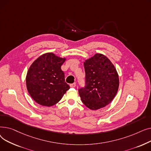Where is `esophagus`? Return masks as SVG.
I'll return each mask as SVG.
<instances>
[{
	"mask_svg": "<svg viewBox=\"0 0 151 151\" xmlns=\"http://www.w3.org/2000/svg\"><path fill=\"white\" fill-rule=\"evenodd\" d=\"M70 86L71 88H75V86H76V83H72V84H70Z\"/></svg>",
	"mask_w": 151,
	"mask_h": 151,
	"instance_id": "1",
	"label": "esophagus"
}]
</instances>
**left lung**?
I'll list each match as a JSON object with an SVG mask.
<instances>
[{
    "instance_id": "1",
    "label": "left lung",
    "mask_w": 151,
    "mask_h": 151,
    "mask_svg": "<svg viewBox=\"0 0 151 151\" xmlns=\"http://www.w3.org/2000/svg\"><path fill=\"white\" fill-rule=\"evenodd\" d=\"M85 86L78 89L81 100L92 110L104 108L117 92L119 80L113 63L101 54H96L84 62Z\"/></svg>"
}]
</instances>
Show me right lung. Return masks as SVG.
Returning a JSON list of instances; mask_svg holds the SVG:
<instances>
[{"label": "right lung", "instance_id": "right-lung-1", "mask_svg": "<svg viewBox=\"0 0 151 151\" xmlns=\"http://www.w3.org/2000/svg\"><path fill=\"white\" fill-rule=\"evenodd\" d=\"M65 60L53 53H46L30 67L26 76L27 89L37 104L51 106L59 102L70 89L60 68Z\"/></svg>", "mask_w": 151, "mask_h": 151}]
</instances>
